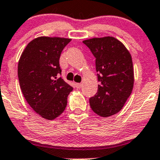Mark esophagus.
<instances>
[{"label":"esophagus","mask_w":160,"mask_h":160,"mask_svg":"<svg viewBox=\"0 0 160 160\" xmlns=\"http://www.w3.org/2000/svg\"><path fill=\"white\" fill-rule=\"evenodd\" d=\"M75 85H76V88H80L82 87V84H81V83H77Z\"/></svg>","instance_id":"obj_1"}]
</instances>
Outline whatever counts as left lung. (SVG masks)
Returning a JSON list of instances; mask_svg holds the SVG:
<instances>
[{
	"mask_svg": "<svg viewBox=\"0 0 160 160\" xmlns=\"http://www.w3.org/2000/svg\"><path fill=\"white\" fill-rule=\"evenodd\" d=\"M83 42L95 56L100 83L97 93L89 99L91 108L101 117L114 115L122 110L132 93V57L123 43L114 37L93 38Z\"/></svg>",
	"mask_w": 160,
	"mask_h": 160,
	"instance_id": "8db88e82",
	"label": "left lung"
}]
</instances>
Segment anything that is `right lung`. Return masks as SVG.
<instances>
[{
	"label": "right lung",
	"mask_w": 160,
	"mask_h": 160,
	"mask_svg": "<svg viewBox=\"0 0 160 160\" xmlns=\"http://www.w3.org/2000/svg\"><path fill=\"white\" fill-rule=\"evenodd\" d=\"M70 38L42 36L26 46L18 63V78L22 93L31 108L43 118L53 120L67 106L72 88L58 74L59 59Z\"/></svg>",
	"instance_id": "obj_1"
}]
</instances>
